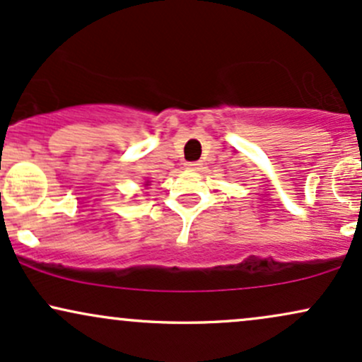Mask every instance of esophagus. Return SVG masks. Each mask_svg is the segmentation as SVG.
I'll return each mask as SVG.
<instances>
[{"instance_id":"obj_1","label":"esophagus","mask_w":362,"mask_h":362,"mask_svg":"<svg viewBox=\"0 0 362 362\" xmlns=\"http://www.w3.org/2000/svg\"><path fill=\"white\" fill-rule=\"evenodd\" d=\"M185 167L189 170H201L202 163L201 161H189V163H185Z\"/></svg>"}]
</instances>
